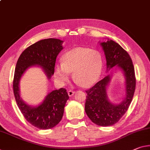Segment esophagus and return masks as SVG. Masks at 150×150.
Returning <instances> with one entry per match:
<instances>
[{
    "mask_svg": "<svg viewBox=\"0 0 150 150\" xmlns=\"http://www.w3.org/2000/svg\"><path fill=\"white\" fill-rule=\"evenodd\" d=\"M74 93H75V91H73V90H69L68 91V95L69 97L73 96V95H74Z\"/></svg>",
    "mask_w": 150,
    "mask_h": 150,
    "instance_id": "1",
    "label": "esophagus"
}]
</instances>
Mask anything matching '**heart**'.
I'll use <instances>...</instances> for the list:
<instances>
[{
  "instance_id": "b5f03b06",
  "label": "heart",
  "mask_w": 150,
  "mask_h": 150,
  "mask_svg": "<svg viewBox=\"0 0 150 150\" xmlns=\"http://www.w3.org/2000/svg\"><path fill=\"white\" fill-rule=\"evenodd\" d=\"M103 61L101 53L97 50L77 47L69 51L62 57V63L56 65L54 75L59 83L65 84L69 80L71 73L73 79L83 87L96 83L103 69Z\"/></svg>"
}]
</instances>
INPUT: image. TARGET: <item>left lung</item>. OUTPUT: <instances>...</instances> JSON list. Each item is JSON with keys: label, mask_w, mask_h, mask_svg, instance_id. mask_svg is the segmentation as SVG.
<instances>
[{"label": "left lung", "mask_w": 150, "mask_h": 150, "mask_svg": "<svg viewBox=\"0 0 150 150\" xmlns=\"http://www.w3.org/2000/svg\"><path fill=\"white\" fill-rule=\"evenodd\" d=\"M107 61V72L117 67L123 71L125 79V97L120 103L109 100L107 87L111 80L107 75L86 91L85 110L92 122L100 126H110L117 123L127 111L135 92L136 79L132 59L126 51L112 40L100 42Z\"/></svg>", "instance_id": "1"}]
</instances>
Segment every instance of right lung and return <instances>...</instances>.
<instances>
[{"instance_id": "add662e5", "label": "right lung", "mask_w": 150, "mask_h": 150, "mask_svg": "<svg viewBox=\"0 0 150 150\" xmlns=\"http://www.w3.org/2000/svg\"><path fill=\"white\" fill-rule=\"evenodd\" d=\"M63 41L57 39H42L24 51L16 65L13 80V91L16 104L28 122L41 129L56 126L63 117L64 108L69 96L67 90H53L45 97L41 103L31 106L26 103L20 95V80L28 68L41 67L47 79H51L54 72L56 58L63 47Z\"/></svg>"}]
</instances>
